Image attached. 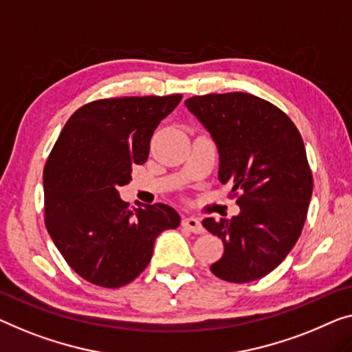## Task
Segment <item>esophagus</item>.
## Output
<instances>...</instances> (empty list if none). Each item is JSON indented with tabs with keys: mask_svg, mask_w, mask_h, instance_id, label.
Returning a JSON list of instances; mask_svg holds the SVG:
<instances>
[{
	"mask_svg": "<svg viewBox=\"0 0 352 352\" xmlns=\"http://www.w3.org/2000/svg\"><path fill=\"white\" fill-rule=\"evenodd\" d=\"M182 226L185 228V229H188V230H191V232H194V234H202L204 232L202 223L199 221L197 218H194V217L183 218L182 219Z\"/></svg>",
	"mask_w": 352,
	"mask_h": 352,
	"instance_id": "obj_1",
	"label": "esophagus"
}]
</instances>
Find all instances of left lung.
<instances>
[{
  "mask_svg": "<svg viewBox=\"0 0 352 352\" xmlns=\"http://www.w3.org/2000/svg\"><path fill=\"white\" fill-rule=\"evenodd\" d=\"M185 104L217 142L218 178L232 185L240 207L230 219L202 221L224 245L210 270L229 283L259 280L285 261L305 224L313 175L302 135L281 109L250 93L204 94Z\"/></svg>",
  "mask_w": 352,
  "mask_h": 352,
  "instance_id": "8db88e82",
  "label": "left lung"
}]
</instances>
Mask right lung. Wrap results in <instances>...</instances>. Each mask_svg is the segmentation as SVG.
Listing matches in <instances>:
<instances>
[{
  "label": "right lung",
  "instance_id": "right-lung-1",
  "mask_svg": "<svg viewBox=\"0 0 352 352\" xmlns=\"http://www.w3.org/2000/svg\"><path fill=\"white\" fill-rule=\"evenodd\" d=\"M182 94L91 101L63 128L44 166V221L67 265L91 285L122 287L148 265L180 217L166 204L131 210L118 188L148 158L150 140Z\"/></svg>",
  "mask_w": 352,
  "mask_h": 352
}]
</instances>
